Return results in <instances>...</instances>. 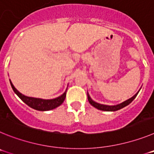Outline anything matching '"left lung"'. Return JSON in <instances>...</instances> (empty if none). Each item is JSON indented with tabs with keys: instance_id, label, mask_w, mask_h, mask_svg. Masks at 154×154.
Instances as JSON below:
<instances>
[{
	"instance_id": "8db88e82",
	"label": "left lung",
	"mask_w": 154,
	"mask_h": 154,
	"mask_svg": "<svg viewBox=\"0 0 154 154\" xmlns=\"http://www.w3.org/2000/svg\"><path fill=\"white\" fill-rule=\"evenodd\" d=\"M139 92H140V90H139L138 92H137V93H136L135 95L133 96V97H131L130 99H127V100H126V101L123 102L122 103H119V104H118V105H116V106H107V105L99 104V103H96V102L93 101V100L91 99V97L89 96V94H88V100H89V103L92 105V106H94L95 108L98 109L103 110V111H107V112H112V111H116V110H119V109H122V108H123V107L128 106V105L130 104V103L133 101V99H135L136 96H137V94H138Z\"/></svg>"
}]
</instances>
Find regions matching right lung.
I'll return each mask as SVG.
<instances>
[{
    "label": "right lung",
    "mask_w": 154,
    "mask_h": 154,
    "mask_svg": "<svg viewBox=\"0 0 154 154\" xmlns=\"http://www.w3.org/2000/svg\"><path fill=\"white\" fill-rule=\"evenodd\" d=\"M11 85L12 87V89L14 92H15V94L18 96L20 99L24 102L25 104H27L28 106L31 108L34 109L39 110V111H48V110H51L53 109H55L56 107L59 106L61 104L64 102L66 96V91H65L62 95L60 96L55 98V99H39V98H34V97H28V96H24L21 92H19L17 89H15V87L14 86L12 82L10 80Z\"/></svg>",
    "instance_id": "add662e5"
}]
</instances>
